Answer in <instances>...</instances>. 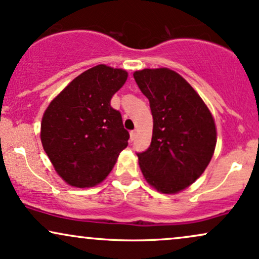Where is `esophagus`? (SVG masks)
I'll return each instance as SVG.
<instances>
[{
	"instance_id": "esophagus-1",
	"label": "esophagus",
	"mask_w": 259,
	"mask_h": 259,
	"mask_svg": "<svg viewBox=\"0 0 259 259\" xmlns=\"http://www.w3.org/2000/svg\"><path fill=\"white\" fill-rule=\"evenodd\" d=\"M135 138H136V132H135V130H132V132H130V140L134 141Z\"/></svg>"
}]
</instances>
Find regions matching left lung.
<instances>
[{"instance_id":"1","label":"left lung","mask_w":259,"mask_h":259,"mask_svg":"<svg viewBox=\"0 0 259 259\" xmlns=\"http://www.w3.org/2000/svg\"><path fill=\"white\" fill-rule=\"evenodd\" d=\"M134 78L149 100L153 135L139 157L151 186L174 194L198 180L210 163L216 146L212 114L191 84L169 68H145Z\"/></svg>"}]
</instances>
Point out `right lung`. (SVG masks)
Listing matches in <instances>:
<instances>
[{
  "mask_svg": "<svg viewBox=\"0 0 259 259\" xmlns=\"http://www.w3.org/2000/svg\"><path fill=\"white\" fill-rule=\"evenodd\" d=\"M126 71L106 65L76 77L51 102L42 118L40 140L61 179L78 188L106 179L130 135L111 99Z\"/></svg>",
  "mask_w": 259,
  "mask_h": 259,
  "instance_id": "add662e5",
  "label": "right lung"
}]
</instances>
